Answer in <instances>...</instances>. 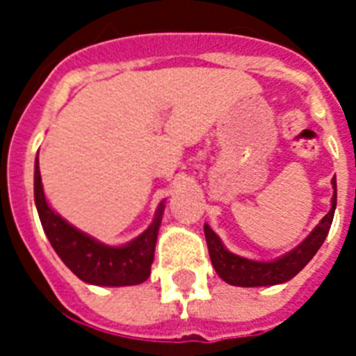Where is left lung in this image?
Returning <instances> with one entry per match:
<instances>
[{
    "mask_svg": "<svg viewBox=\"0 0 356 356\" xmlns=\"http://www.w3.org/2000/svg\"><path fill=\"white\" fill-rule=\"evenodd\" d=\"M332 194L331 211L321 218V222L312 229V233L299 243L298 248L288 251L275 260H251L231 253L223 245L222 238L218 236L209 225L205 223V238L209 245L212 266L223 281L233 286H273L290 281L309 264L312 257L318 253L321 243L325 242L329 229H331L334 211H337V179H332Z\"/></svg>",
    "mask_w": 356,
    "mask_h": 356,
    "instance_id": "obj_1",
    "label": "left lung"
}]
</instances>
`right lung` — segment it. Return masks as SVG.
<instances>
[{
    "mask_svg": "<svg viewBox=\"0 0 356 356\" xmlns=\"http://www.w3.org/2000/svg\"><path fill=\"white\" fill-rule=\"evenodd\" d=\"M35 205L47 240L64 264L81 281L96 286H133L147 281L155 257L164 201L144 233L123 245H107L66 222L47 203L42 186L38 155L35 161Z\"/></svg>",
    "mask_w": 356,
    "mask_h": 356,
    "instance_id": "right-lung-1",
    "label": "right lung"
}]
</instances>
